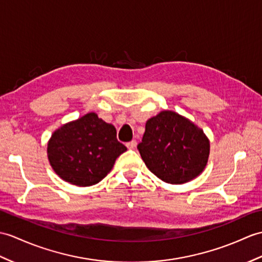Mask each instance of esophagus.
Returning a JSON list of instances; mask_svg holds the SVG:
<instances>
[{"mask_svg": "<svg viewBox=\"0 0 262 262\" xmlns=\"http://www.w3.org/2000/svg\"><path fill=\"white\" fill-rule=\"evenodd\" d=\"M126 146H127V148H128V149H135L136 146H137V143H136V141H132V142L127 143Z\"/></svg>", "mask_w": 262, "mask_h": 262, "instance_id": "esophagus-1", "label": "esophagus"}]
</instances>
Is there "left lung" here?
Returning a JSON list of instances; mask_svg holds the SVG:
<instances>
[{"mask_svg":"<svg viewBox=\"0 0 262 262\" xmlns=\"http://www.w3.org/2000/svg\"><path fill=\"white\" fill-rule=\"evenodd\" d=\"M137 148L146 166L157 178L166 183L183 184L203 172L210 142L190 119L163 111L146 121Z\"/></svg>","mask_w":262,"mask_h":262,"instance_id":"8db88e82","label":"left lung"}]
</instances>
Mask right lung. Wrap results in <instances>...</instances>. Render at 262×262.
I'll return each mask as SVG.
<instances>
[{
    "label": "right lung",
    "mask_w": 262,
    "mask_h": 262,
    "mask_svg": "<svg viewBox=\"0 0 262 262\" xmlns=\"http://www.w3.org/2000/svg\"><path fill=\"white\" fill-rule=\"evenodd\" d=\"M126 146L116 128L95 113L62 125L48 143V160L63 181L77 186L95 185L112 171Z\"/></svg>",
    "instance_id": "obj_1"
}]
</instances>
